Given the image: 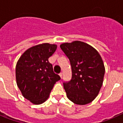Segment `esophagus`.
<instances>
[{
  "instance_id": "34e87169",
  "label": "esophagus",
  "mask_w": 123,
  "mask_h": 123,
  "mask_svg": "<svg viewBox=\"0 0 123 123\" xmlns=\"http://www.w3.org/2000/svg\"><path fill=\"white\" fill-rule=\"evenodd\" d=\"M59 76H60L61 78H62V73H59Z\"/></svg>"
}]
</instances>
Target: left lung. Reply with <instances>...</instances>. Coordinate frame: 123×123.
<instances>
[{
	"instance_id": "left-lung-1",
	"label": "left lung",
	"mask_w": 123,
	"mask_h": 123,
	"mask_svg": "<svg viewBox=\"0 0 123 123\" xmlns=\"http://www.w3.org/2000/svg\"><path fill=\"white\" fill-rule=\"evenodd\" d=\"M60 48L71 67V79L63 84L67 97L77 105L89 104L98 95L104 81L105 69L101 56L81 41L63 43Z\"/></svg>"
}]
</instances>
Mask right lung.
I'll list each match as a JSON object with an SVG mask.
<instances>
[{
  "mask_svg": "<svg viewBox=\"0 0 123 123\" xmlns=\"http://www.w3.org/2000/svg\"><path fill=\"white\" fill-rule=\"evenodd\" d=\"M56 45L44 43L24 52L16 66V80L23 96L36 105L44 103L60 77L53 71L49 58Z\"/></svg>",
  "mask_w": 123,
  "mask_h": 123,
  "instance_id": "right-lung-1",
  "label": "right lung"
}]
</instances>
